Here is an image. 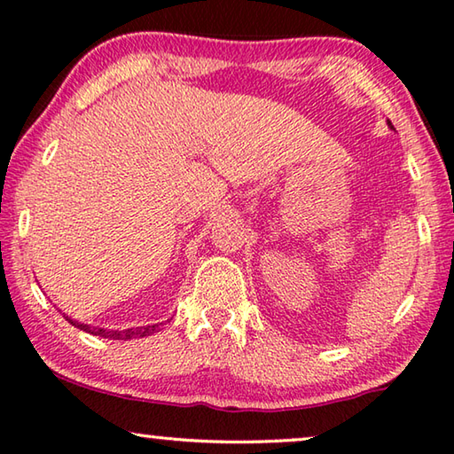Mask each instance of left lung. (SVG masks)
I'll list each match as a JSON object with an SVG mask.
<instances>
[{
    "label": "left lung",
    "mask_w": 454,
    "mask_h": 454,
    "mask_svg": "<svg viewBox=\"0 0 454 454\" xmlns=\"http://www.w3.org/2000/svg\"><path fill=\"white\" fill-rule=\"evenodd\" d=\"M388 126H390V129H395V126H392V124H390V122H388Z\"/></svg>",
    "instance_id": "obj_1"
}]
</instances>
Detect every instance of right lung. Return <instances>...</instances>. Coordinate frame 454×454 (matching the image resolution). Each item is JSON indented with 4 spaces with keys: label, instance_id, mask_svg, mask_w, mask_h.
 I'll list each match as a JSON object with an SVG mask.
<instances>
[{
    "label": "right lung",
    "instance_id": "add662e5",
    "mask_svg": "<svg viewBox=\"0 0 454 454\" xmlns=\"http://www.w3.org/2000/svg\"><path fill=\"white\" fill-rule=\"evenodd\" d=\"M66 319L74 325V328H80L88 333H92V336H100V338H108V340H130V338H145V336H151L159 330V324L157 325H138V328H129V330H104V328H92V325L88 324H78L66 316Z\"/></svg>",
    "mask_w": 454,
    "mask_h": 454
}]
</instances>
